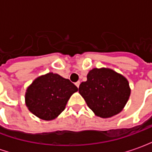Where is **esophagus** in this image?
Returning <instances> with one entry per match:
<instances>
[{
  "instance_id": "1",
  "label": "esophagus",
  "mask_w": 152,
  "mask_h": 152,
  "mask_svg": "<svg viewBox=\"0 0 152 152\" xmlns=\"http://www.w3.org/2000/svg\"><path fill=\"white\" fill-rule=\"evenodd\" d=\"M80 84V81H77V82L76 83V87H77V88H79Z\"/></svg>"
}]
</instances>
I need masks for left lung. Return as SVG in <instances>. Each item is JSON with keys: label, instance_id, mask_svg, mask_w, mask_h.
<instances>
[{"label": "left lung", "instance_id": "left-lung-1", "mask_svg": "<svg viewBox=\"0 0 152 152\" xmlns=\"http://www.w3.org/2000/svg\"><path fill=\"white\" fill-rule=\"evenodd\" d=\"M127 79L110 68H94L87 80L80 85L79 93L99 117L109 118L123 110L130 96Z\"/></svg>", "mask_w": 152, "mask_h": 152}]
</instances>
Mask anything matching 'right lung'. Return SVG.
Here are the masks:
<instances>
[{
	"instance_id": "add662e5",
	"label": "right lung",
	"mask_w": 152,
	"mask_h": 152,
	"mask_svg": "<svg viewBox=\"0 0 152 152\" xmlns=\"http://www.w3.org/2000/svg\"><path fill=\"white\" fill-rule=\"evenodd\" d=\"M77 90L78 88L68 79L49 72L37 77L28 86L25 102L36 116L51 121L62 113L70 97Z\"/></svg>"
}]
</instances>
